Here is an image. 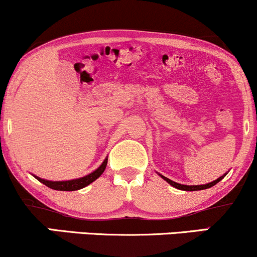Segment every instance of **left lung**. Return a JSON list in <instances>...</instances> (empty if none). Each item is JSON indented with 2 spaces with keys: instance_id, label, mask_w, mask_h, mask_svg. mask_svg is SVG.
I'll list each match as a JSON object with an SVG mask.
<instances>
[{
  "instance_id": "8db88e82",
  "label": "left lung",
  "mask_w": 257,
  "mask_h": 257,
  "mask_svg": "<svg viewBox=\"0 0 257 257\" xmlns=\"http://www.w3.org/2000/svg\"><path fill=\"white\" fill-rule=\"evenodd\" d=\"M159 176H162V179L166 180V181L168 182V184H170V185L173 186V187L178 188V190H182V191H199V190H205V188H210V187H213V186H214V185H216L217 182L220 181V180H222L223 178H225L226 174H225V175H223V176H221V178H219V179L215 180V181H213V182H209V184H206V185H194V186H188V185H181V184H178V182L172 181V180L168 179V178H166V176L161 175V174H159Z\"/></svg>"
}]
</instances>
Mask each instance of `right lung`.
<instances>
[{
  "label": "right lung",
  "mask_w": 257,
  "mask_h": 257,
  "mask_svg": "<svg viewBox=\"0 0 257 257\" xmlns=\"http://www.w3.org/2000/svg\"><path fill=\"white\" fill-rule=\"evenodd\" d=\"M107 166V158H105V161L102 162V164L100 166L98 169L94 170L93 173L88 174V175L83 176V178H79V179H75V180H67V181H49V180H44L38 178V176H35L38 181L42 182L43 185L48 186L49 188H53V190H57V191H77L81 190V188L85 187L89 184H91L93 181H95L96 179L104 173L105 168Z\"/></svg>",
  "instance_id": "add662e5"
}]
</instances>
